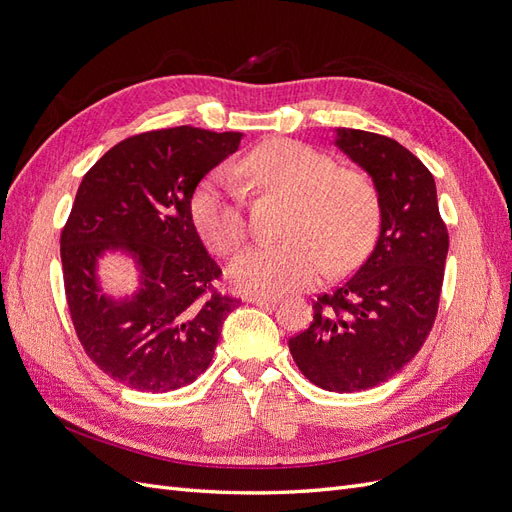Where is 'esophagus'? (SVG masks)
<instances>
[{
  "label": "esophagus",
  "instance_id": "34e87169",
  "mask_svg": "<svg viewBox=\"0 0 512 512\" xmlns=\"http://www.w3.org/2000/svg\"><path fill=\"white\" fill-rule=\"evenodd\" d=\"M245 301H250L254 305H273L280 301V297H267V294H250Z\"/></svg>",
  "mask_w": 512,
  "mask_h": 512
}]
</instances>
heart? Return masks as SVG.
<instances>
[{
	"mask_svg": "<svg viewBox=\"0 0 512 512\" xmlns=\"http://www.w3.org/2000/svg\"><path fill=\"white\" fill-rule=\"evenodd\" d=\"M239 173L256 190L292 198L282 243L254 245L232 260L230 282L275 297L316 282L327 267L359 262L376 237L378 194L363 175L337 168L324 153L286 138L252 149ZM192 222L218 254H232L247 235L243 200L224 175H211L192 196Z\"/></svg>",
	"mask_w": 512,
	"mask_h": 512,
	"instance_id": "obj_1",
	"label": "heart"
}]
</instances>
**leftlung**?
Segmentation results:
<instances>
[{
	"label": "left lung",
	"instance_id": "obj_1",
	"mask_svg": "<svg viewBox=\"0 0 512 512\" xmlns=\"http://www.w3.org/2000/svg\"><path fill=\"white\" fill-rule=\"evenodd\" d=\"M335 145L374 179L380 235L356 273L318 294L314 320L288 339L301 374L324 391L356 393L393 378L436 322L448 254L436 181L389 136L337 130Z\"/></svg>",
	"mask_w": 512,
	"mask_h": 512
}]
</instances>
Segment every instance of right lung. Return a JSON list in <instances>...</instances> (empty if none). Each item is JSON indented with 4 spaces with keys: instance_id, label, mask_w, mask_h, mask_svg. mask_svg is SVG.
I'll return each instance as SVG.
<instances>
[{
    "instance_id": "right-lung-1",
    "label": "right lung",
    "mask_w": 512,
    "mask_h": 512,
    "mask_svg": "<svg viewBox=\"0 0 512 512\" xmlns=\"http://www.w3.org/2000/svg\"><path fill=\"white\" fill-rule=\"evenodd\" d=\"M241 132L179 126L126 138L87 170L61 230V267L76 337L104 374L143 393L192 384L209 367L239 299L215 290L222 269L192 222L203 177ZM123 249L142 269L132 300L99 294L95 262Z\"/></svg>"
}]
</instances>
